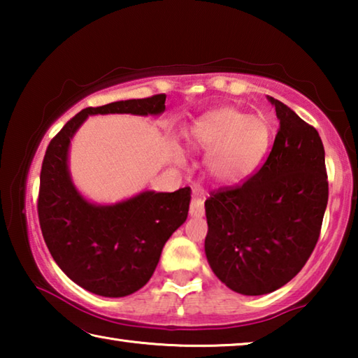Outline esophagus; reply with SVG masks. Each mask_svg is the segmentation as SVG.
I'll list each match as a JSON object with an SVG mask.
<instances>
[{"instance_id": "1", "label": "esophagus", "mask_w": 358, "mask_h": 358, "mask_svg": "<svg viewBox=\"0 0 358 358\" xmlns=\"http://www.w3.org/2000/svg\"><path fill=\"white\" fill-rule=\"evenodd\" d=\"M205 194L202 191H196L192 196L189 205V215L192 217H202L205 213Z\"/></svg>"}]
</instances>
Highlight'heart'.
I'll list each match as a JSON object with an SVG mask.
<instances>
[{
    "label": "heart",
    "mask_w": 358,
    "mask_h": 358,
    "mask_svg": "<svg viewBox=\"0 0 358 358\" xmlns=\"http://www.w3.org/2000/svg\"><path fill=\"white\" fill-rule=\"evenodd\" d=\"M268 141L270 128L265 120L246 117L234 107L202 115L186 134L189 150L207 153L205 171L220 186H234L243 181L259 164Z\"/></svg>",
    "instance_id": "b5f03b06"
}]
</instances>
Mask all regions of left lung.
<instances>
[{
  "mask_svg": "<svg viewBox=\"0 0 358 358\" xmlns=\"http://www.w3.org/2000/svg\"><path fill=\"white\" fill-rule=\"evenodd\" d=\"M280 129L265 164L241 186L205 201V254L234 292L264 295L299 273L316 246L329 202L319 132L292 108L266 96Z\"/></svg>",
  "mask_w": 358,
  "mask_h": 358,
  "instance_id": "8db88e82",
  "label": "left lung"
}]
</instances>
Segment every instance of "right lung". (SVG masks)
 I'll list each match as a JSON object with an SVG mask.
<instances>
[{"label":"right lung","mask_w":358,"mask_h":358,"mask_svg":"<svg viewBox=\"0 0 358 358\" xmlns=\"http://www.w3.org/2000/svg\"><path fill=\"white\" fill-rule=\"evenodd\" d=\"M164 104L166 94H156L83 108L48 143L38 199L41 230L59 268L88 292L118 299L150 281L166 241L186 221L191 187L142 191L110 205L90 202L71 178L72 137L90 115L148 117L164 113Z\"/></svg>","instance_id":"right-lung-1"}]
</instances>
